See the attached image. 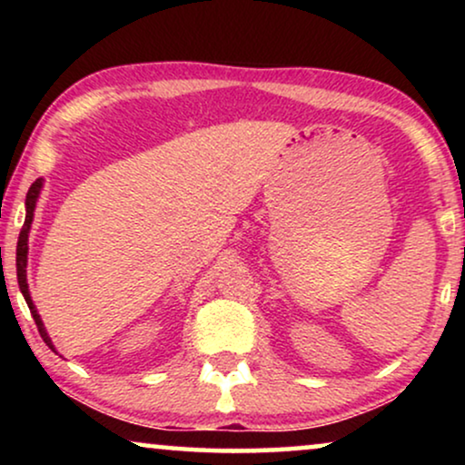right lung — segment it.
I'll list each match as a JSON object with an SVG mask.
<instances>
[{"instance_id": "1", "label": "right lung", "mask_w": 465, "mask_h": 465, "mask_svg": "<svg viewBox=\"0 0 465 465\" xmlns=\"http://www.w3.org/2000/svg\"><path fill=\"white\" fill-rule=\"evenodd\" d=\"M40 188H42V180H35L34 183H31V188L27 193V201H25V205H27V215H25V224L21 228V234H18V243H16V279H18V285H21L25 301H27V304H29L31 315H34V320H35L37 332H40L44 342H46V345L54 351L53 341H50L46 328H44L40 315H37L35 304H34V301H31L29 285H27V250H29L27 241H29V228H31V220H34V209H35L37 194H40Z\"/></svg>"}]
</instances>
